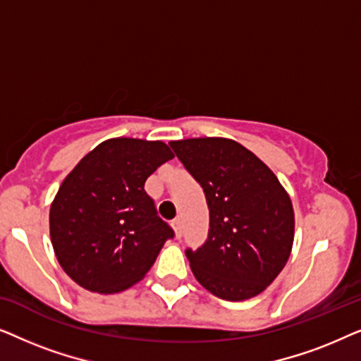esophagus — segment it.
Instances as JSON below:
<instances>
[{
	"label": "esophagus",
	"mask_w": 361,
	"mask_h": 361,
	"mask_svg": "<svg viewBox=\"0 0 361 361\" xmlns=\"http://www.w3.org/2000/svg\"><path fill=\"white\" fill-rule=\"evenodd\" d=\"M172 228L176 231V238H182V220L176 219L172 221Z\"/></svg>",
	"instance_id": "34e87169"
}]
</instances>
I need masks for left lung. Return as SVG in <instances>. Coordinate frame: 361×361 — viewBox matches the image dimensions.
I'll return each mask as SVG.
<instances>
[{
	"instance_id": "obj_1",
	"label": "left lung",
	"mask_w": 361,
	"mask_h": 361,
	"mask_svg": "<svg viewBox=\"0 0 361 361\" xmlns=\"http://www.w3.org/2000/svg\"><path fill=\"white\" fill-rule=\"evenodd\" d=\"M204 189L209 238L187 250L195 279L216 298L246 300L263 293L288 263L294 209L273 171L228 137L169 142Z\"/></svg>"
}]
</instances>
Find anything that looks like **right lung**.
I'll list each match as a JSON object with an SVG mask.
<instances>
[{
  "label": "right lung",
  "mask_w": 361,
  "mask_h": 361,
  "mask_svg": "<svg viewBox=\"0 0 361 361\" xmlns=\"http://www.w3.org/2000/svg\"><path fill=\"white\" fill-rule=\"evenodd\" d=\"M174 154L162 141L111 137L73 167L49 212L59 264L83 289L121 293L145 278L174 231L145 182Z\"/></svg>",
  "instance_id": "obj_1"
}]
</instances>
